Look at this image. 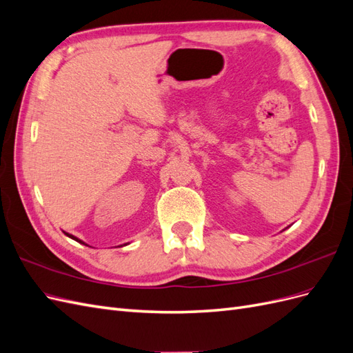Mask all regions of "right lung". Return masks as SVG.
I'll return each instance as SVG.
<instances>
[{
    "mask_svg": "<svg viewBox=\"0 0 353 353\" xmlns=\"http://www.w3.org/2000/svg\"><path fill=\"white\" fill-rule=\"evenodd\" d=\"M66 234V236L69 237V239H72V240H74V241H78V243H81V244H85L82 240H79L78 237H74V236H72V234H69V232H65ZM85 245H88V244H85Z\"/></svg>",
    "mask_w": 353,
    "mask_h": 353,
    "instance_id": "add662e5",
    "label": "right lung"
}]
</instances>
